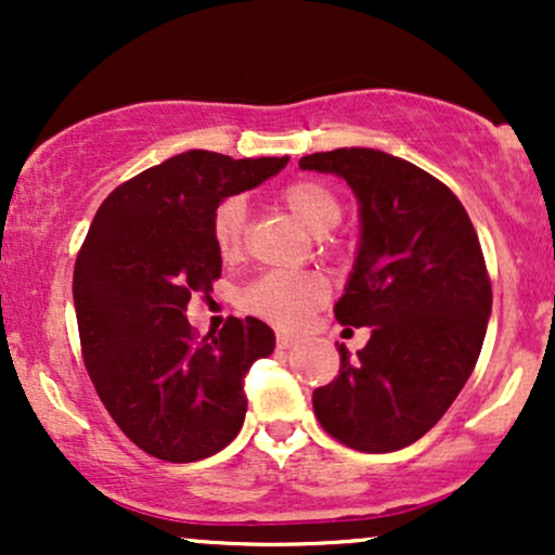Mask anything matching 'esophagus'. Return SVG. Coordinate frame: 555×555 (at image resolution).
Masks as SVG:
<instances>
[{
    "mask_svg": "<svg viewBox=\"0 0 555 555\" xmlns=\"http://www.w3.org/2000/svg\"><path fill=\"white\" fill-rule=\"evenodd\" d=\"M276 347H279V349H292V347H297V339H295V336L279 334V336H276Z\"/></svg>",
    "mask_w": 555,
    "mask_h": 555,
    "instance_id": "34e87169",
    "label": "esophagus"
}]
</instances>
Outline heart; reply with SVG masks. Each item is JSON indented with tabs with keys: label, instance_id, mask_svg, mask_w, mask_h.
I'll list each match as a JSON object with an SVG mask.
<instances>
[{
	"label": "heart",
	"instance_id": "obj_1",
	"mask_svg": "<svg viewBox=\"0 0 555 555\" xmlns=\"http://www.w3.org/2000/svg\"><path fill=\"white\" fill-rule=\"evenodd\" d=\"M282 203L299 224L310 232L326 234L339 227L344 206L328 184L318 180H295L282 190ZM211 237L221 260L242 258L247 245V208L237 195L224 197L211 216ZM331 295L328 279L318 271H271L258 276L240 292V305L247 313L292 328L299 326Z\"/></svg>",
	"mask_w": 555,
	"mask_h": 555
}]
</instances>
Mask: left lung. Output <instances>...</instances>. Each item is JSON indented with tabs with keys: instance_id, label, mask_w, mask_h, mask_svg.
Segmentation results:
<instances>
[{
	"instance_id": "1",
	"label": "left lung",
	"mask_w": 555,
	"mask_h": 555,
	"mask_svg": "<svg viewBox=\"0 0 555 555\" xmlns=\"http://www.w3.org/2000/svg\"><path fill=\"white\" fill-rule=\"evenodd\" d=\"M334 171L360 201L354 271L336 302L341 326H371L358 358L313 391L321 428L367 454L423 438L467 384L486 339L493 289L460 197L404 158L336 149L299 158Z\"/></svg>"
}]
</instances>
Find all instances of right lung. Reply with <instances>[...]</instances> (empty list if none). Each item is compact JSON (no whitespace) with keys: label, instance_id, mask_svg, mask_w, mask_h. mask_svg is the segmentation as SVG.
Returning a JSON list of instances; mask_svg holds the SVG:
<instances>
[{"label":"right lung","instance_id":"obj_1","mask_svg":"<svg viewBox=\"0 0 555 555\" xmlns=\"http://www.w3.org/2000/svg\"><path fill=\"white\" fill-rule=\"evenodd\" d=\"M284 164L188 151L114 188L93 216L73 273L82 362L119 430L156 460H206L242 428V380L273 352V331L232 315L197 336L184 313L221 276L216 206Z\"/></svg>","mask_w":555,"mask_h":555}]
</instances>
